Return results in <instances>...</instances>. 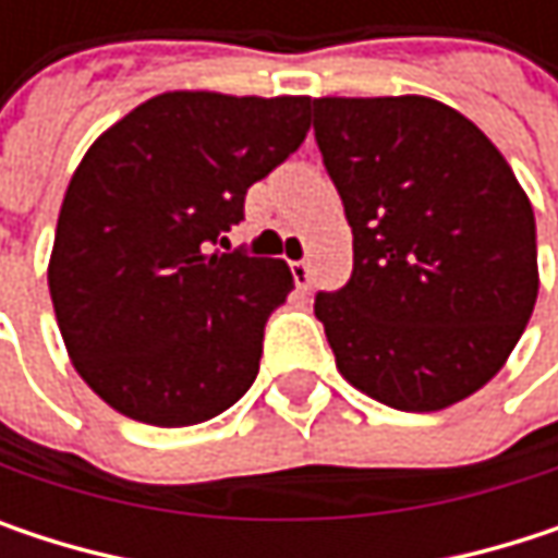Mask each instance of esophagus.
Masks as SVG:
<instances>
[{"instance_id":"esophagus-1","label":"esophagus","mask_w":558,"mask_h":558,"mask_svg":"<svg viewBox=\"0 0 558 558\" xmlns=\"http://www.w3.org/2000/svg\"><path fill=\"white\" fill-rule=\"evenodd\" d=\"M290 271H293V280H296V287H300V290H306V287L313 283V268H310L306 262H293V265H290Z\"/></svg>"}]
</instances>
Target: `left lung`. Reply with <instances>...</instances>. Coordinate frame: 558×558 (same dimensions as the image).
Returning <instances> with one entry per match:
<instances>
[{"label":"left lung","instance_id":"left-lung-1","mask_svg":"<svg viewBox=\"0 0 558 558\" xmlns=\"http://www.w3.org/2000/svg\"><path fill=\"white\" fill-rule=\"evenodd\" d=\"M313 132L352 226V278L313 303L342 378L407 413L485 388L539 290L533 206L501 151L429 96H323Z\"/></svg>","mask_w":558,"mask_h":558}]
</instances>
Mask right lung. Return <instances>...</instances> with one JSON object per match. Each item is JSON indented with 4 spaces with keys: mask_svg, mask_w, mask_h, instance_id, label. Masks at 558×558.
I'll use <instances>...</instances> for the list:
<instances>
[{
    "mask_svg": "<svg viewBox=\"0 0 558 558\" xmlns=\"http://www.w3.org/2000/svg\"><path fill=\"white\" fill-rule=\"evenodd\" d=\"M306 132L310 96L173 89L89 145L63 193L48 287L73 368L112 410L193 426L252 388L293 275L216 245Z\"/></svg>",
    "mask_w": 558,
    "mask_h": 558,
    "instance_id": "1",
    "label": "right lung"
}]
</instances>
